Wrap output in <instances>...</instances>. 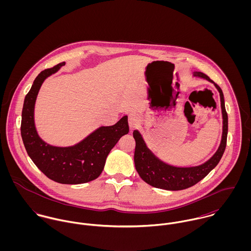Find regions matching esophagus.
<instances>
[{
  "mask_svg": "<svg viewBox=\"0 0 251 251\" xmlns=\"http://www.w3.org/2000/svg\"><path fill=\"white\" fill-rule=\"evenodd\" d=\"M139 123H140V119L135 113H130L128 115V125L130 129L135 128L139 125Z\"/></svg>",
  "mask_w": 251,
  "mask_h": 251,
  "instance_id": "esophagus-1",
  "label": "esophagus"
}]
</instances>
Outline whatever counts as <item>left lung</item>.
I'll list each match as a JSON object with an SVG mask.
<instances>
[{"instance_id":"8db88e82","label":"left lung","mask_w":251,"mask_h":251,"mask_svg":"<svg viewBox=\"0 0 251 251\" xmlns=\"http://www.w3.org/2000/svg\"><path fill=\"white\" fill-rule=\"evenodd\" d=\"M194 76L204 78L215 84L220 95V102L223 118L222 138L218 150L205 163L195 167H175L159 160L146 146L142 135L138 130L133 131L135 139L134 163L136 171L144 181L150 185L166 190H181L188 188L204 179L218 164L227 143L228 116L224 104V97L220 87L203 72H194Z\"/></svg>"}]
</instances>
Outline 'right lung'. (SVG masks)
I'll return each mask as SVG.
<instances>
[{
  "mask_svg": "<svg viewBox=\"0 0 251 251\" xmlns=\"http://www.w3.org/2000/svg\"><path fill=\"white\" fill-rule=\"evenodd\" d=\"M63 66L65 63L44 70L36 76L25 97L21 136L29 156L47 178L60 183L78 184L96 179L101 174L108 153L122 136L128 133L129 127L127 116H124L114 126H100L72 147H54L40 139L34 120L36 96L43 81Z\"/></svg>",
  "mask_w": 251,
  "mask_h": 251,
  "instance_id": "add662e5",
  "label": "right lung"
}]
</instances>
